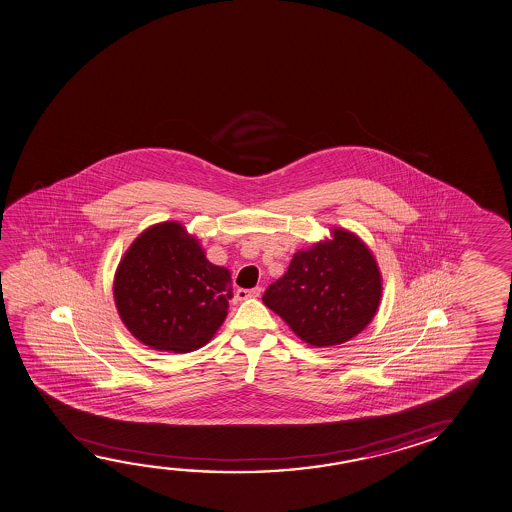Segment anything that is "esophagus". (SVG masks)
<instances>
[{
  "instance_id": "1",
  "label": "esophagus",
  "mask_w": 512,
  "mask_h": 512,
  "mask_svg": "<svg viewBox=\"0 0 512 512\" xmlns=\"http://www.w3.org/2000/svg\"><path fill=\"white\" fill-rule=\"evenodd\" d=\"M262 287H255V289H237V299L259 298Z\"/></svg>"
}]
</instances>
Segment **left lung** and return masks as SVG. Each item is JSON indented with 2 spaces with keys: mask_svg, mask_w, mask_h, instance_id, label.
I'll return each instance as SVG.
<instances>
[{
  "mask_svg": "<svg viewBox=\"0 0 512 512\" xmlns=\"http://www.w3.org/2000/svg\"><path fill=\"white\" fill-rule=\"evenodd\" d=\"M333 237L292 257L262 301L299 339L314 347L339 346L372 321L381 299V275L360 237L335 228Z\"/></svg>",
  "mask_w": 512,
  "mask_h": 512,
  "instance_id": "left-lung-1",
  "label": "left lung"
}]
</instances>
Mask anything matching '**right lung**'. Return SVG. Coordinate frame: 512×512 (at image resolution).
<instances>
[{
    "label": "right lung",
    "instance_id": "right-lung-1",
    "mask_svg": "<svg viewBox=\"0 0 512 512\" xmlns=\"http://www.w3.org/2000/svg\"><path fill=\"white\" fill-rule=\"evenodd\" d=\"M115 303L127 330L158 351L189 353L225 321L232 282L175 221L147 228L115 275Z\"/></svg>",
    "mask_w": 512,
    "mask_h": 512
}]
</instances>
